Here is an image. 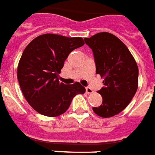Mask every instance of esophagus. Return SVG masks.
I'll return each instance as SVG.
<instances>
[{
	"label": "esophagus",
	"instance_id": "34e87169",
	"mask_svg": "<svg viewBox=\"0 0 155 155\" xmlns=\"http://www.w3.org/2000/svg\"><path fill=\"white\" fill-rule=\"evenodd\" d=\"M85 90H86L87 94H92L93 93V89L91 88H89V87H86Z\"/></svg>",
	"mask_w": 155,
	"mask_h": 155
}]
</instances>
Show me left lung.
I'll return each mask as SVG.
<instances>
[{
  "instance_id": "left-lung-1",
  "label": "left lung",
  "mask_w": 155,
  "mask_h": 155,
  "mask_svg": "<svg viewBox=\"0 0 155 155\" xmlns=\"http://www.w3.org/2000/svg\"><path fill=\"white\" fill-rule=\"evenodd\" d=\"M84 42L92 49L96 73L104 78V86L98 91L103 103L93 110L99 117H111L124 110L136 94L138 66L127 46L113 34L102 32Z\"/></svg>"
}]
</instances>
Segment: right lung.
Returning <instances> with one entry per match:
<instances>
[{"mask_svg":"<svg viewBox=\"0 0 155 155\" xmlns=\"http://www.w3.org/2000/svg\"><path fill=\"white\" fill-rule=\"evenodd\" d=\"M84 44L81 37L46 34L35 38L25 48L17 78L25 99L38 113L47 117L61 115L75 95L85 93L79 82L65 84L58 79L69 54Z\"/></svg>","mask_w":155,"mask_h":155,"instance_id":"add662e5","label":"right lung"}]
</instances>
